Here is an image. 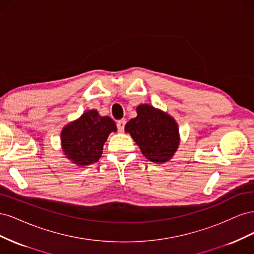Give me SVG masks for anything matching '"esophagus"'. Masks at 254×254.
<instances>
[{"instance_id":"esophagus-1","label":"esophagus","mask_w":254,"mask_h":254,"mask_svg":"<svg viewBox=\"0 0 254 254\" xmlns=\"http://www.w3.org/2000/svg\"><path fill=\"white\" fill-rule=\"evenodd\" d=\"M125 124H126V120H120V121H118V123H117V126H118V129H119V131H120V132H123V131H124Z\"/></svg>"}]
</instances>
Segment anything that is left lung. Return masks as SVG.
I'll return each mask as SVG.
<instances>
[{
	"label": "left lung",
	"mask_w": 254,
	"mask_h": 254,
	"mask_svg": "<svg viewBox=\"0 0 254 254\" xmlns=\"http://www.w3.org/2000/svg\"><path fill=\"white\" fill-rule=\"evenodd\" d=\"M136 113V117L125 125V131L131 135L144 157L151 162L170 161L180 145L176 120L167 112L148 104L137 106Z\"/></svg>",
	"instance_id": "1"
}]
</instances>
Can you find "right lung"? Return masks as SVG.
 I'll use <instances>...</instances> for the list:
<instances>
[{
	"label": "right lung",
	"mask_w": 254,
	"mask_h": 254,
	"mask_svg": "<svg viewBox=\"0 0 254 254\" xmlns=\"http://www.w3.org/2000/svg\"><path fill=\"white\" fill-rule=\"evenodd\" d=\"M117 130L111 118L102 117L96 109L88 110L61 130V148L73 164L87 166L97 162L102 157L105 142Z\"/></svg>",
	"instance_id": "1"
}]
</instances>
